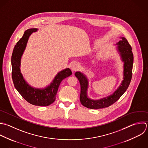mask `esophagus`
<instances>
[{"label": "esophagus", "instance_id": "34e87169", "mask_svg": "<svg viewBox=\"0 0 148 148\" xmlns=\"http://www.w3.org/2000/svg\"><path fill=\"white\" fill-rule=\"evenodd\" d=\"M79 68V65L78 63H76V62H74L73 63V64H71V69L72 71H77Z\"/></svg>", "mask_w": 148, "mask_h": 148}]
</instances>
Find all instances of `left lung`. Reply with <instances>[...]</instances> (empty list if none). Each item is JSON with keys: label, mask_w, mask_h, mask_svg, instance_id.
<instances>
[{"label": "left lung", "mask_w": 148, "mask_h": 148, "mask_svg": "<svg viewBox=\"0 0 148 148\" xmlns=\"http://www.w3.org/2000/svg\"><path fill=\"white\" fill-rule=\"evenodd\" d=\"M121 38L122 40H120L117 45H118V51L120 52L122 59L124 62V77L121 85L112 95L98 100L89 99L87 96L88 79L85 75L80 72L78 71L75 73V75L78 79L81 85L80 101L84 107L90 109H100L108 107L118 101L127 89L132 78L134 56L132 48L127 39L125 37Z\"/></svg>", "instance_id": "left-lung-1"}]
</instances>
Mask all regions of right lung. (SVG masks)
I'll return each mask as SVG.
<instances>
[{
  "label": "right lung",
  "instance_id": "right-lung-1",
  "mask_svg": "<svg viewBox=\"0 0 148 148\" xmlns=\"http://www.w3.org/2000/svg\"><path fill=\"white\" fill-rule=\"evenodd\" d=\"M37 29L26 30L14 47L11 56L12 79L14 85L22 97L28 103L37 106H48L54 102L62 81L72 74L71 70L66 69L56 75L49 86L45 89H36L29 86L24 79L20 70L21 58L30 35Z\"/></svg>",
  "mask_w": 148,
  "mask_h": 148
}]
</instances>
